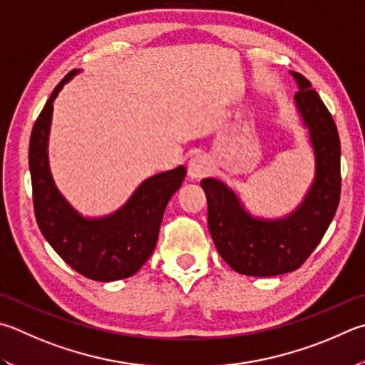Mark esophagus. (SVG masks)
<instances>
[{"label":"esophagus","mask_w":365,"mask_h":365,"mask_svg":"<svg viewBox=\"0 0 365 365\" xmlns=\"http://www.w3.org/2000/svg\"><path fill=\"white\" fill-rule=\"evenodd\" d=\"M209 172V163L204 156L191 158L188 163V175L191 178H202Z\"/></svg>","instance_id":"esophagus-1"}]
</instances>
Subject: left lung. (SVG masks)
<instances>
[{
  "instance_id": "obj_1",
  "label": "left lung",
  "mask_w": 365,
  "mask_h": 365,
  "mask_svg": "<svg viewBox=\"0 0 365 365\" xmlns=\"http://www.w3.org/2000/svg\"><path fill=\"white\" fill-rule=\"evenodd\" d=\"M294 76L300 86L297 107L309 128L316 153V180L302 207L284 220H257L244 212L222 182H201L212 240L223 260L241 274L264 277L300 268L326 235L340 202L341 151L336 124L308 79L300 73Z\"/></svg>"
}]
</instances>
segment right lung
<instances>
[{
    "label": "right lung",
    "instance_id": "add662e5",
    "mask_svg": "<svg viewBox=\"0 0 365 365\" xmlns=\"http://www.w3.org/2000/svg\"><path fill=\"white\" fill-rule=\"evenodd\" d=\"M75 73L56 86L31 129L29 164L35 218L46 241L79 274L102 282L124 279L153 254L165 205L180 188L187 169L182 165L145 180L128 204L107 218L86 220L76 214L54 187L46 155L52 102Z\"/></svg>",
    "mask_w": 365,
    "mask_h": 365
}]
</instances>
